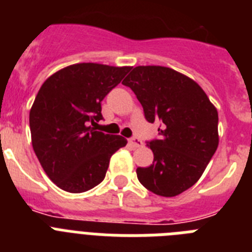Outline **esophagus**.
<instances>
[{
    "instance_id": "obj_1",
    "label": "esophagus",
    "mask_w": 252,
    "mask_h": 252,
    "mask_svg": "<svg viewBox=\"0 0 252 252\" xmlns=\"http://www.w3.org/2000/svg\"><path fill=\"white\" fill-rule=\"evenodd\" d=\"M128 142H129V145L132 146V147H134V149H137V147H142L143 146L142 141H141L139 138H137V137H133V138H130Z\"/></svg>"
}]
</instances>
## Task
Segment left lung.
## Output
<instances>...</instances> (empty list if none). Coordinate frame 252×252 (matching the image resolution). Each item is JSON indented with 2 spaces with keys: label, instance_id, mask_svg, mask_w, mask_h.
<instances>
[{
  "label": "left lung",
  "instance_id": "8db88e82",
  "mask_svg": "<svg viewBox=\"0 0 252 252\" xmlns=\"http://www.w3.org/2000/svg\"><path fill=\"white\" fill-rule=\"evenodd\" d=\"M123 84L134 92L150 123L160 122L161 138L147 143L149 168L138 181L158 196L173 197L196 183L219 145L218 110L193 79L165 66H136Z\"/></svg>",
  "mask_w": 252,
  "mask_h": 252
}]
</instances>
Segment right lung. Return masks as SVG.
<instances>
[{
	"label": "right lung",
	"mask_w": 252,
	"mask_h": 252,
	"mask_svg": "<svg viewBox=\"0 0 252 252\" xmlns=\"http://www.w3.org/2000/svg\"><path fill=\"white\" fill-rule=\"evenodd\" d=\"M130 66L79 63L44 80L29 113L32 145L44 173L59 188L80 193L103 181L110 158L126 139L97 132L101 101Z\"/></svg>",
	"instance_id": "1"
}]
</instances>
